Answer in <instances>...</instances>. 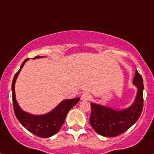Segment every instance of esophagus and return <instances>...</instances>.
Returning a JSON list of instances; mask_svg holds the SVG:
<instances>
[{"label":"esophagus","instance_id":"34e87169","mask_svg":"<svg viewBox=\"0 0 154 154\" xmlns=\"http://www.w3.org/2000/svg\"><path fill=\"white\" fill-rule=\"evenodd\" d=\"M91 98H92V96L90 94L88 93V92H84L81 96V100H82V101H89L91 99Z\"/></svg>","mask_w":154,"mask_h":154}]
</instances>
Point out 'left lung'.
Instances as JSON below:
<instances>
[{
  "label": "left lung",
  "instance_id": "8db88e82",
  "mask_svg": "<svg viewBox=\"0 0 154 154\" xmlns=\"http://www.w3.org/2000/svg\"><path fill=\"white\" fill-rule=\"evenodd\" d=\"M133 83L137 88V96L133 104L128 108L119 109L91 103L89 123L98 134L106 137H116L138 120L143 107V81L137 71Z\"/></svg>",
  "mask_w": 154,
  "mask_h": 154
}]
</instances>
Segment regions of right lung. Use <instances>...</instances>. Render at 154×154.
Returning a JSON list of instances; mask_svg holds the SVG:
<instances>
[{"instance_id":"right-lung-1","label":"right lung","mask_w":154,"mask_h":154,"mask_svg":"<svg viewBox=\"0 0 154 154\" xmlns=\"http://www.w3.org/2000/svg\"><path fill=\"white\" fill-rule=\"evenodd\" d=\"M39 58H44V56H36L33 59ZM28 60L29 58H27L22 62L21 68L15 74L12 82L11 89L14 110L17 120L27 130L39 137L48 138L56 134L60 130L61 127L65 122L68 112L76 103H79L80 99L75 98V99H65L51 111L43 115H34L24 112L16 100L15 82L24 63Z\"/></svg>"}]
</instances>
